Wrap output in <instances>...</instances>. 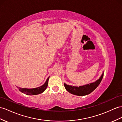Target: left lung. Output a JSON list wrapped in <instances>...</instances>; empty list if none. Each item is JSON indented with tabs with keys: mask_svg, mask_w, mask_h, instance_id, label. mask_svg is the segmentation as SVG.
Instances as JSON below:
<instances>
[{
	"mask_svg": "<svg viewBox=\"0 0 122 122\" xmlns=\"http://www.w3.org/2000/svg\"><path fill=\"white\" fill-rule=\"evenodd\" d=\"M103 76V72L102 73L99 79L96 80L93 83H91L79 86H75L67 85L64 83L66 90L70 93L75 95L77 96H85L91 93L94 91L99 85L102 79Z\"/></svg>",
	"mask_w": 122,
	"mask_h": 122,
	"instance_id": "8db88e82",
	"label": "left lung"
}]
</instances>
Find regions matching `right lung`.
Instances as JSON below:
<instances>
[{
    "mask_svg": "<svg viewBox=\"0 0 122 122\" xmlns=\"http://www.w3.org/2000/svg\"><path fill=\"white\" fill-rule=\"evenodd\" d=\"M50 76L47 78L46 79V82L44 83V84L40 87H38L36 88H20L19 87L18 88L20 92L22 93L25 94L26 95H35L40 94L41 93H43V92L46 90V88L48 85V81L49 79Z\"/></svg>",
    "mask_w": 122,
    "mask_h": 122,
    "instance_id": "1",
    "label": "right lung"
}]
</instances>
